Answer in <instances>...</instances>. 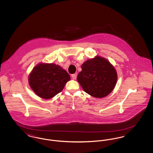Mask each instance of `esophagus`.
<instances>
[{
	"instance_id": "1",
	"label": "esophagus",
	"mask_w": 153,
	"mask_h": 153,
	"mask_svg": "<svg viewBox=\"0 0 153 153\" xmlns=\"http://www.w3.org/2000/svg\"><path fill=\"white\" fill-rule=\"evenodd\" d=\"M71 77H72V79H73V80H75V79H76L77 75H76V74H72V75H71Z\"/></svg>"
}]
</instances>
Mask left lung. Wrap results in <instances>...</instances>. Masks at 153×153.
I'll use <instances>...</instances> for the list:
<instances>
[{
  "mask_svg": "<svg viewBox=\"0 0 153 153\" xmlns=\"http://www.w3.org/2000/svg\"><path fill=\"white\" fill-rule=\"evenodd\" d=\"M81 69L77 80L88 94L102 98L109 94L115 87L117 71L106 59L97 56L88 59Z\"/></svg>",
  "mask_w": 153,
  "mask_h": 153,
  "instance_id": "left-lung-1",
  "label": "left lung"
}]
</instances>
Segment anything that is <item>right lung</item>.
Here are the masks:
<instances>
[{"label": "right lung", "mask_w": 153, "mask_h": 153, "mask_svg": "<svg viewBox=\"0 0 153 153\" xmlns=\"http://www.w3.org/2000/svg\"><path fill=\"white\" fill-rule=\"evenodd\" d=\"M70 76L61 66L51 64H40L30 74L29 85L38 96L49 99L64 89Z\"/></svg>", "instance_id": "1"}]
</instances>
